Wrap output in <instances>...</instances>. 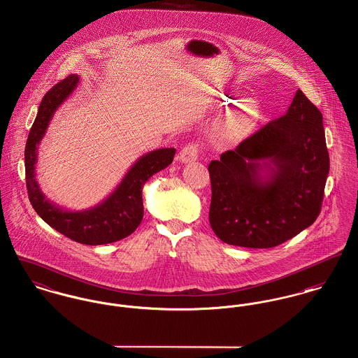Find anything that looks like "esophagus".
Wrapping results in <instances>:
<instances>
[{
  "instance_id": "1",
  "label": "esophagus",
  "mask_w": 358,
  "mask_h": 358,
  "mask_svg": "<svg viewBox=\"0 0 358 358\" xmlns=\"http://www.w3.org/2000/svg\"><path fill=\"white\" fill-rule=\"evenodd\" d=\"M197 157H199V148L194 143H189V145L184 146V148H181L180 154H178V159L182 164L194 162L197 159Z\"/></svg>"
}]
</instances>
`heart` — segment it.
I'll use <instances>...</instances> for the list:
<instances>
[{
    "mask_svg": "<svg viewBox=\"0 0 358 358\" xmlns=\"http://www.w3.org/2000/svg\"><path fill=\"white\" fill-rule=\"evenodd\" d=\"M250 124H252V119L248 115H243L239 119L232 120L223 129V134H222L223 141L227 143L238 142L248 132Z\"/></svg>",
    "mask_w": 358,
    "mask_h": 358,
    "instance_id": "b5f03b06",
    "label": "heart"
}]
</instances>
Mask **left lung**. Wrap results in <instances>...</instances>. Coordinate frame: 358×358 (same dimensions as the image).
Listing matches in <instances>:
<instances>
[{"instance_id": "8db88e82", "label": "left lung", "mask_w": 358, "mask_h": 358, "mask_svg": "<svg viewBox=\"0 0 358 358\" xmlns=\"http://www.w3.org/2000/svg\"><path fill=\"white\" fill-rule=\"evenodd\" d=\"M210 223L234 246L268 249L310 227L330 170L323 116L301 90L287 113L212 161Z\"/></svg>"}]
</instances>
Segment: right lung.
Segmentation results:
<instances>
[{
	"mask_svg": "<svg viewBox=\"0 0 358 358\" xmlns=\"http://www.w3.org/2000/svg\"><path fill=\"white\" fill-rule=\"evenodd\" d=\"M80 77L69 76L45 93L25 145V182L29 201L43 220L64 236L83 245H106L120 241L138 229L143 219L142 189L148 178L168 168L176 148H158L138 158L115 190L93 208L62 210L50 201L36 181L38 146L55 110L77 87Z\"/></svg>",
	"mask_w": 358,
	"mask_h": 358,
	"instance_id": "right-lung-1",
	"label": "right lung"
}]
</instances>
